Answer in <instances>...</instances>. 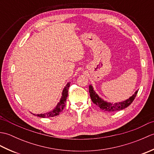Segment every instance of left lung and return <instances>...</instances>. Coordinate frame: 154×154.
Returning <instances> with one entry per match:
<instances>
[{
	"mask_svg": "<svg viewBox=\"0 0 154 154\" xmlns=\"http://www.w3.org/2000/svg\"><path fill=\"white\" fill-rule=\"evenodd\" d=\"M138 91H136L132 97H130L129 99H128L126 100L122 101V102L111 103L101 99L97 94L95 91H94L93 86L91 85H89L90 97L93 103L95 104L97 106H99L100 109L106 111V112H116V111L126 109L130 104H131L133 100H134L135 97H136V94L138 93Z\"/></svg>",
	"mask_w": 154,
	"mask_h": 154,
	"instance_id": "obj_1",
	"label": "left lung"
}]
</instances>
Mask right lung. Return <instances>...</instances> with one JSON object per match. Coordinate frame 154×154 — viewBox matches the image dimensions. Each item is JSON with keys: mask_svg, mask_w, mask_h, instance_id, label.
<instances>
[{"mask_svg": "<svg viewBox=\"0 0 154 154\" xmlns=\"http://www.w3.org/2000/svg\"><path fill=\"white\" fill-rule=\"evenodd\" d=\"M69 86H70V83H68L64 87L63 91H62V96L60 100V102L57 103V106L55 107V109L50 111V112L44 113V114H35L33 113L32 114H33V115H35L41 118L54 117L55 116L59 115V114L61 113V111H63V108L65 106V102H66L67 97L68 95V89Z\"/></svg>", "mask_w": 154, "mask_h": 154, "instance_id": "1", "label": "right lung"}]
</instances>
